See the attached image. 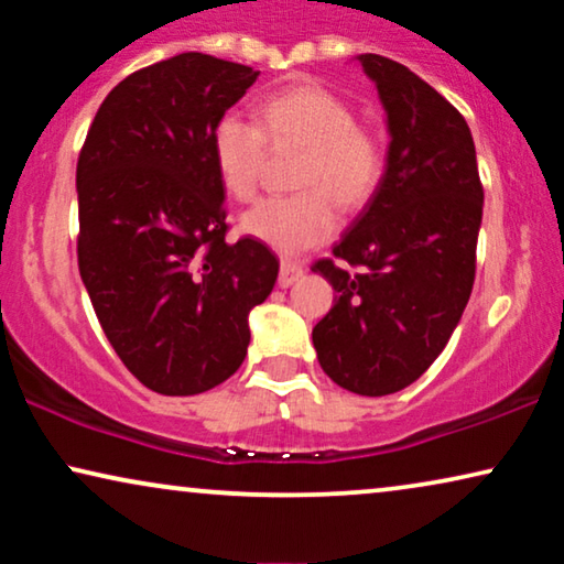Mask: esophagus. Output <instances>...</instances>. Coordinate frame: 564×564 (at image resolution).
I'll list each match as a JSON object with an SVG mask.
<instances>
[{
	"mask_svg": "<svg viewBox=\"0 0 564 564\" xmlns=\"http://www.w3.org/2000/svg\"><path fill=\"white\" fill-rule=\"evenodd\" d=\"M305 274V269H303V264H295V261H282V267H280V288H292V284H295L300 276Z\"/></svg>",
	"mask_w": 564,
	"mask_h": 564,
	"instance_id": "34e87169",
	"label": "esophagus"
}]
</instances>
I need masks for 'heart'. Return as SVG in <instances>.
Instances as JSON below:
<instances>
[{"label":"heart","instance_id":"obj_1","mask_svg":"<svg viewBox=\"0 0 564 564\" xmlns=\"http://www.w3.org/2000/svg\"><path fill=\"white\" fill-rule=\"evenodd\" d=\"M267 138L303 145L307 159L295 197H269L241 218V230L280 257H303L338 228V205L359 207L382 180V149L341 97L318 84H297L259 105V126L238 112L220 115L210 135L213 166L230 197L251 199L259 189Z\"/></svg>","mask_w":564,"mask_h":564}]
</instances>
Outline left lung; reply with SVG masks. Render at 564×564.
<instances>
[{
  "label": "left lung",
  "instance_id": "1",
  "mask_svg": "<svg viewBox=\"0 0 564 564\" xmlns=\"http://www.w3.org/2000/svg\"><path fill=\"white\" fill-rule=\"evenodd\" d=\"M357 61L380 95L390 145L384 172L334 257L313 267L336 303L313 328L330 380L380 398L419 380L444 351L475 282L482 184L467 122L398 61Z\"/></svg>",
  "mask_w": 564,
  "mask_h": 564
}]
</instances>
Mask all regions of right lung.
<instances>
[{
  "label": "right lung",
  "mask_w": 564,
  "mask_h": 564,
  "mask_svg": "<svg viewBox=\"0 0 564 564\" xmlns=\"http://www.w3.org/2000/svg\"><path fill=\"white\" fill-rule=\"evenodd\" d=\"M251 66L180 53L122 79L99 105L76 164L79 272L107 341L145 388L199 395L249 349V313L280 261L226 241V189L210 135Z\"/></svg>",
  "instance_id": "add662e5"
}]
</instances>
